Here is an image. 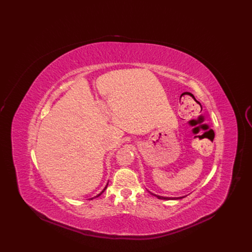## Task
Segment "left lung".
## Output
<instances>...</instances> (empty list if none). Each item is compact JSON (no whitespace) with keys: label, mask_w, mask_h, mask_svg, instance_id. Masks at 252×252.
Instances as JSON below:
<instances>
[{"label":"left lung","mask_w":252,"mask_h":252,"mask_svg":"<svg viewBox=\"0 0 252 252\" xmlns=\"http://www.w3.org/2000/svg\"><path fill=\"white\" fill-rule=\"evenodd\" d=\"M156 196L157 198H159V199H166V200H170V199H179V198H170V197H162V196H157V195H154ZM180 198H183V197H180Z\"/></svg>","instance_id":"1"}]
</instances>
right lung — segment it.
Here are the masks:
<instances>
[{
  "instance_id": "right-lung-1",
  "label": "right lung",
  "mask_w": 252,
  "mask_h": 252,
  "mask_svg": "<svg viewBox=\"0 0 252 252\" xmlns=\"http://www.w3.org/2000/svg\"><path fill=\"white\" fill-rule=\"evenodd\" d=\"M107 185H108V184H107ZM106 188H107V186H106V187H105V189H104V190H103V191H102V192H101V193H100V194H99V195H97V196H96V197H98V196H100V195H101V194H102V193H103V192H104V191H105V190H106Z\"/></svg>"
}]
</instances>
